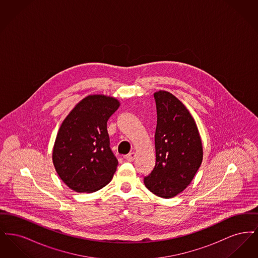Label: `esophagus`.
Returning a JSON list of instances; mask_svg holds the SVG:
<instances>
[{
	"mask_svg": "<svg viewBox=\"0 0 258 258\" xmlns=\"http://www.w3.org/2000/svg\"><path fill=\"white\" fill-rule=\"evenodd\" d=\"M135 158H136V154H135V152H132V153H130V154H127L125 156V160H128V161H134L135 160Z\"/></svg>",
	"mask_w": 258,
	"mask_h": 258,
	"instance_id": "obj_1",
	"label": "esophagus"
}]
</instances>
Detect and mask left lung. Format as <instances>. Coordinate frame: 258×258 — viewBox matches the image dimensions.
I'll list each match as a JSON object with an SVG mask.
<instances>
[{
  "label": "left lung",
  "mask_w": 258,
  "mask_h": 258,
  "mask_svg": "<svg viewBox=\"0 0 258 258\" xmlns=\"http://www.w3.org/2000/svg\"><path fill=\"white\" fill-rule=\"evenodd\" d=\"M154 97L156 165L144 184L154 195L168 199L190 184L203 160V147L197 123L184 103L166 91L156 92Z\"/></svg>",
  "instance_id": "left-lung-1"
}]
</instances>
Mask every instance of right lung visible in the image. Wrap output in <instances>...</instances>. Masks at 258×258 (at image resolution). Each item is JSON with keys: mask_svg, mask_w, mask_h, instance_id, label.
Wrapping results in <instances>:
<instances>
[{"mask_svg": "<svg viewBox=\"0 0 258 258\" xmlns=\"http://www.w3.org/2000/svg\"><path fill=\"white\" fill-rule=\"evenodd\" d=\"M120 106L117 98L89 95L62 121L52 152L61 181L76 192H94L108 184L118 160L109 147L107 121Z\"/></svg>", "mask_w": 258, "mask_h": 258, "instance_id": "add662e5", "label": "right lung"}]
</instances>
